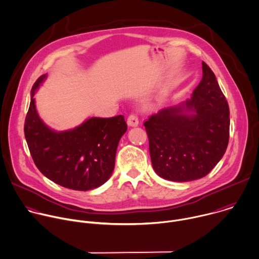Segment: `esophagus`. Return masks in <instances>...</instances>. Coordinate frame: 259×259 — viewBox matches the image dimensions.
<instances>
[{"mask_svg":"<svg viewBox=\"0 0 259 259\" xmlns=\"http://www.w3.org/2000/svg\"><path fill=\"white\" fill-rule=\"evenodd\" d=\"M127 124L130 126H137L139 124V118L136 114H131L128 117H127V120H126Z\"/></svg>","mask_w":259,"mask_h":259,"instance_id":"obj_1","label":"esophagus"}]
</instances>
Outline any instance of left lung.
Wrapping results in <instances>:
<instances>
[{
  "label": "left lung",
  "mask_w": 259,
  "mask_h": 259,
  "mask_svg": "<svg viewBox=\"0 0 259 259\" xmlns=\"http://www.w3.org/2000/svg\"><path fill=\"white\" fill-rule=\"evenodd\" d=\"M202 70L191 99L159 110L144 123L153 168L168 181L189 182L207 176L229 144L228 102L205 62Z\"/></svg>",
  "instance_id": "left-lung-1"
}]
</instances>
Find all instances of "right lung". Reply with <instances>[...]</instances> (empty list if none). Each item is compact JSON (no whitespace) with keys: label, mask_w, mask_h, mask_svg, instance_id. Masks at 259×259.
<instances>
[{"label":"right lung","mask_w":259,"mask_h":259,"mask_svg":"<svg viewBox=\"0 0 259 259\" xmlns=\"http://www.w3.org/2000/svg\"><path fill=\"white\" fill-rule=\"evenodd\" d=\"M38 77L31 89L24 135L38 170L52 182L75 191H89L106 183L115 165L120 138L127 130L122 115L91 117L73 130L56 132L39 118L34 93L46 78Z\"/></svg>","instance_id":"obj_1"}]
</instances>
